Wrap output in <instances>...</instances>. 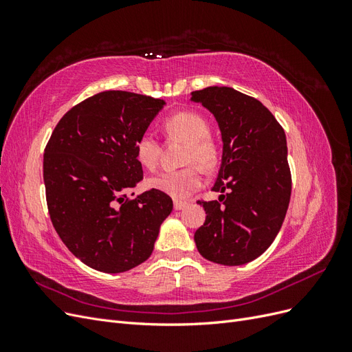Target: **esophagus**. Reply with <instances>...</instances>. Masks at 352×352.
Masks as SVG:
<instances>
[{
  "instance_id": "obj_1",
  "label": "esophagus",
  "mask_w": 352,
  "mask_h": 352,
  "mask_svg": "<svg viewBox=\"0 0 352 352\" xmlns=\"http://www.w3.org/2000/svg\"><path fill=\"white\" fill-rule=\"evenodd\" d=\"M173 207H175V210H184V208H186L188 207V202L186 201H175L173 202Z\"/></svg>"
}]
</instances>
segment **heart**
Segmentation results:
<instances>
[{
    "instance_id": "b5f03b06",
    "label": "heart",
    "mask_w": 352,
    "mask_h": 352,
    "mask_svg": "<svg viewBox=\"0 0 352 352\" xmlns=\"http://www.w3.org/2000/svg\"><path fill=\"white\" fill-rule=\"evenodd\" d=\"M163 129L170 140L184 141L182 163L186 164L177 170H166L146 180V185L173 198H186L204 185V172L219 164L220 146L210 132L208 122L195 111H179L168 116L163 123ZM135 157L146 170H155L162 145L151 132H144L135 142Z\"/></svg>"
}]
</instances>
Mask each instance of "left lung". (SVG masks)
Here are the masks:
<instances>
[{"instance_id": "obj_1", "label": "left lung", "mask_w": 352, "mask_h": 352, "mask_svg": "<svg viewBox=\"0 0 352 352\" xmlns=\"http://www.w3.org/2000/svg\"><path fill=\"white\" fill-rule=\"evenodd\" d=\"M214 114L223 157L212 190L216 201H198L206 221L195 232L202 257L223 265L250 263L278 235L289 206L292 177L283 127L264 105L228 87L192 92Z\"/></svg>"}]
</instances>
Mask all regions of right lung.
Returning a JSON list of instances; mask_svg holds the SVG:
<instances>
[{
	"instance_id": "1",
	"label": "right lung",
	"mask_w": 352,
	"mask_h": 352,
	"mask_svg": "<svg viewBox=\"0 0 352 352\" xmlns=\"http://www.w3.org/2000/svg\"><path fill=\"white\" fill-rule=\"evenodd\" d=\"M164 104L126 91L95 94L61 117L45 146L52 226L95 270L122 273L144 263L173 210L172 198L155 189L127 197L144 177L135 142Z\"/></svg>"
}]
</instances>
